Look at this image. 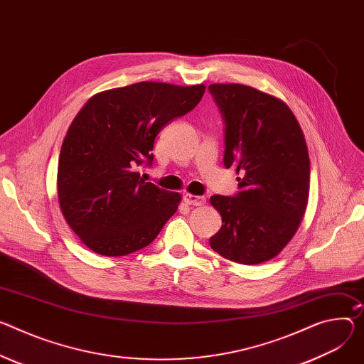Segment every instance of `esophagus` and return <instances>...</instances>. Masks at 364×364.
Masks as SVG:
<instances>
[{
	"mask_svg": "<svg viewBox=\"0 0 364 364\" xmlns=\"http://www.w3.org/2000/svg\"><path fill=\"white\" fill-rule=\"evenodd\" d=\"M183 200H184L187 205H190V206H202V205L206 203V197L186 193V194L183 196Z\"/></svg>",
	"mask_w": 364,
	"mask_h": 364,
	"instance_id": "34e87169",
	"label": "esophagus"
}]
</instances>
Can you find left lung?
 I'll list each match as a JSON object with an SVG mask.
<instances>
[{
    "instance_id": "left-lung-1",
    "label": "left lung",
    "mask_w": 364,
    "mask_h": 364,
    "mask_svg": "<svg viewBox=\"0 0 364 364\" xmlns=\"http://www.w3.org/2000/svg\"><path fill=\"white\" fill-rule=\"evenodd\" d=\"M225 122L226 168L240 191L215 194L222 226L210 247L226 259L259 264L293 238L306 210L311 164L299 122L277 97L242 84H210Z\"/></svg>"
}]
</instances>
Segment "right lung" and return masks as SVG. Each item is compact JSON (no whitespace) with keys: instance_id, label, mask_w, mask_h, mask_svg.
I'll return each instance as SVG.
<instances>
[{"instance_id":"add662e5","label":"right lung","mask_w":364,"mask_h":364,"mask_svg":"<svg viewBox=\"0 0 364 364\" xmlns=\"http://www.w3.org/2000/svg\"><path fill=\"white\" fill-rule=\"evenodd\" d=\"M206 87L144 81L92 95L73 120L58 164L62 215L91 251L119 257L149 245L180 193L142 180L162 127L193 110Z\"/></svg>"}]
</instances>
